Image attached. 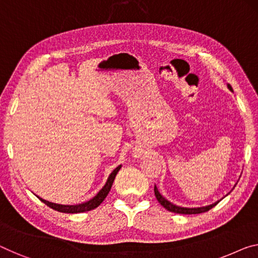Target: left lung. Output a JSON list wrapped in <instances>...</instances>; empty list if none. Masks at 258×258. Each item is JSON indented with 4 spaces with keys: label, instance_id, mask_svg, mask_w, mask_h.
<instances>
[{
    "label": "left lung",
    "instance_id": "left-lung-1",
    "mask_svg": "<svg viewBox=\"0 0 258 258\" xmlns=\"http://www.w3.org/2000/svg\"><path fill=\"white\" fill-rule=\"evenodd\" d=\"M228 89L232 90V87H230V84H228ZM154 192H155V197L157 199V202H159L161 205H162L164 209L170 211V212H174V213H178V214H199V213H204V212H207V211H210L212 207H214L217 205V203L212 204V205H209V206H205V207H197V209H187V207H179V206H176L174 204H171L170 202H168L167 199H164L162 196L160 195V192L157 191V187L154 186Z\"/></svg>",
    "mask_w": 258,
    "mask_h": 258
}]
</instances>
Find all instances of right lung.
I'll return each mask as SVG.
<instances>
[{
    "instance_id": "obj_1",
    "label": "right lung",
    "mask_w": 258,
    "mask_h": 258,
    "mask_svg": "<svg viewBox=\"0 0 258 258\" xmlns=\"http://www.w3.org/2000/svg\"><path fill=\"white\" fill-rule=\"evenodd\" d=\"M121 168V166L117 167L114 170L111 172L109 178L106 180V184L104 186H103V189L98 192L97 195L95 196L94 198L90 199L89 202L87 203H83V204H79V205H59V204H54V203H49L47 201H44V199L39 198L41 202L44 204H46L48 207H51V209L57 211V212H62V213H82V212H87V211H91L96 209V207L101 205V203L104 201L106 198L107 194H109L110 190H111V186H112L113 184V180L116 178V175L118 174L119 169Z\"/></svg>"
}]
</instances>
